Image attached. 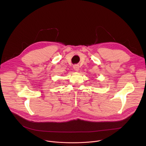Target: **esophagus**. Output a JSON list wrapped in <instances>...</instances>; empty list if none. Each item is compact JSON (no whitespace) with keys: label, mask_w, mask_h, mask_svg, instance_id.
<instances>
[{"label":"esophagus","mask_w":146,"mask_h":146,"mask_svg":"<svg viewBox=\"0 0 146 146\" xmlns=\"http://www.w3.org/2000/svg\"><path fill=\"white\" fill-rule=\"evenodd\" d=\"M73 68H74V69L75 70H76V71H78V70H79V66H78V65H74Z\"/></svg>","instance_id":"obj_1"}]
</instances>
